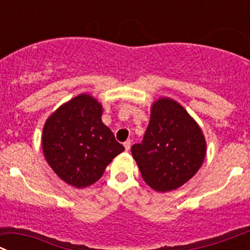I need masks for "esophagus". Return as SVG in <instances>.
<instances>
[{
  "label": "esophagus",
  "instance_id": "1",
  "mask_svg": "<svg viewBox=\"0 0 250 250\" xmlns=\"http://www.w3.org/2000/svg\"><path fill=\"white\" fill-rule=\"evenodd\" d=\"M123 146H125V149L128 152V150L130 149V141H125V145H123Z\"/></svg>",
  "mask_w": 250,
  "mask_h": 250
}]
</instances>
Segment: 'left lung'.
Returning <instances> with one entry per match:
<instances>
[{
    "instance_id": "left-lung-1",
    "label": "left lung",
    "mask_w": 250,
    "mask_h": 250,
    "mask_svg": "<svg viewBox=\"0 0 250 250\" xmlns=\"http://www.w3.org/2000/svg\"><path fill=\"white\" fill-rule=\"evenodd\" d=\"M142 178L157 192L174 190L199 170L207 154L203 130L183 105L161 97L150 105L141 145L130 148Z\"/></svg>"
}]
</instances>
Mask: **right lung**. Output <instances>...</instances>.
Listing matches in <instances>:
<instances>
[{
  "mask_svg": "<svg viewBox=\"0 0 250 250\" xmlns=\"http://www.w3.org/2000/svg\"><path fill=\"white\" fill-rule=\"evenodd\" d=\"M102 103L81 93L61 104L44 122V159L69 186L84 188L96 183L112 159L125 150L102 122Z\"/></svg>",
  "mask_w": 250,
  "mask_h": 250,
  "instance_id": "obj_1",
  "label": "right lung"
}]
</instances>
